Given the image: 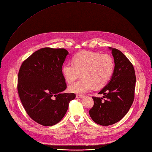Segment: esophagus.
Instances as JSON below:
<instances>
[{
	"mask_svg": "<svg viewBox=\"0 0 152 152\" xmlns=\"http://www.w3.org/2000/svg\"><path fill=\"white\" fill-rule=\"evenodd\" d=\"M85 96L84 95H81V94H77L76 95V97L77 98H80V99H83L84 98Z\"/></svg>",
	"mask_w": 152,
	"mask_h": 152,
	"instance_id": "1",
	"label": "esophagus"
}]
</instances>
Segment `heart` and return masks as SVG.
Segmentation results:
<instances>
[{
  "instance_id": "obj_1",
  "label": "heart",
  "mask_w": 152,
  "mask_h": 152,
  "mask_svg": "<svg viewBox=\"0 0 152 152\" xmlns=\"http://www.w3.org/2000/svg\"><path fill=\"white\" fill-rule=\"evenodd\" d=\"M72 65L63 64L61 72L65 81L71 83L81 73L82 80L69 86L70 92L84 94L94 87L100 89L107 83L114 69V61L109 55L83 51L72 58Z\"/></svg>"
}]
</instances>
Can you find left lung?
I'll return each mask as SVG.
<instances>
[{
	"instance_id": "1",
	"label": "left lung",
	"mask_w": 152,
	"mask_h": 152,
	"mask_svg": "<svg viewBox=\"0 0 152 152\" xmlns=\"http://www.w3.org/2000/svg\"><path fill=\"white\" fill-rule=\"evenodd\" d=\"M109 48L114 60L113 74L99 92L103 97H92L94 105L89 110L92 121L104 126L115 124L128 113L134 102L136 82L134 66L128 58L118 50Z\"/></svg>"
}]
</instances>
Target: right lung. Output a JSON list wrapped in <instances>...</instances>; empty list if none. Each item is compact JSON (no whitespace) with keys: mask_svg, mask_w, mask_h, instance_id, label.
Here are the masks:
<instances>
[{"mask_svg":"<svg viewBox=\"0 0 152 152\" xmlns=\"http://www.w3.org/2000/svg\"><path fill=\"white\" fill-rule=\"evenodd\" d=\"M68 51L64 48H41L24 61L18 76V95L25 110L36 122L52 126L67 112L74 93L66 89L61 69Z\"/></svg>","mask_w":152,"mask_h":152,"instance_id":"obj_1","label":"right lung"}]
</instances>
